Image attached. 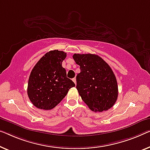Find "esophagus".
<instances>
[{
  "instance_id": "obj_1",
  "label": "esophagus",
  "mask_w": 150,
  "mask_h": 150,
  "mask_svg": "<svg viewBox=\"0 0 150 150\" xmlns=\"http://www.w3.org/2000/svg\"><path fill=\"white\" fill-rule=\"evenodd\" d=\"M72 80H73V81L75 83V84L76 85V83H77V82H76V78H75V77H74V78H73V79H72Z\"/></svg>"
}]
</instances>
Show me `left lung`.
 Wrapping results in <instances>:
<instances>
[{
    "mask_svg": "<svg viewBox=\"0 0 150 150\" xmlns=\"http://www.w3.org/2000/svg\"><path fill=\"white\" fill-rule=\"evenodd\" d=\"M73 58L80 66L76 88L83 101L94 112L112 108L118 92L117 79L110 67L99 56L92 54H74Z\"/></svg>",
    "mask_w": 150,
    "mask_h": 150,
    "instance_id": "left-lung-1",
    "label": "left lung"
}]
</instances>
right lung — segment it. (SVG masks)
I'll list each match as a JSON object with an SVG mask.
<instances>
[{
    "instance_id": "right-lung-1",
    "label": "right lung",
    "mask_w": 150,
    "mask_h": 150,
    "mask_svg": "<svg viewBox=\"0 0 150 150\" xmlns=\"http://www.w3.org/2000/svg\"><path fill=\"white\" fill-rule=\"evenodd\" d=\"M67 57L63 51H50L40 59L29 77L28 95L38 108L51 110L65 97L69 89L75 87L67 77L62 62Z\"/></svg>"
}]
</instances>
